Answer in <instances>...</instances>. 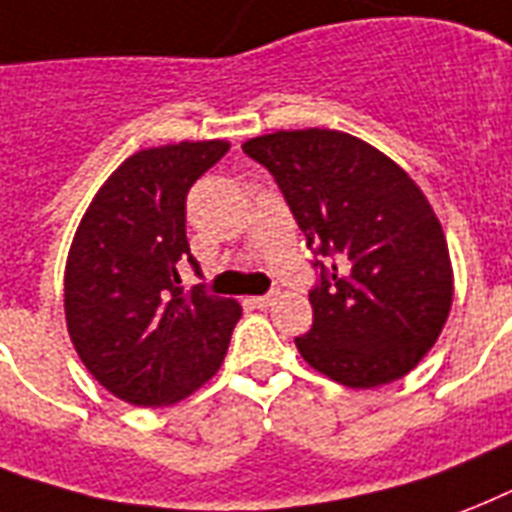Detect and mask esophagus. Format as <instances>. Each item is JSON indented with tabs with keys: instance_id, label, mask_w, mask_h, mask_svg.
Segmentation results:
<instances>
[{
	"instance_id": "1",
	"label": "esophagus",
	"mask_w": 512,
	"mask_h": 512,
	"mask_svg": "<svg viewBox=\"0 0 512 512\" xmlns=\"http://www.w3.org/2000/svg\"><path fill=\"white\" fill-rule=\"evenodd\" d=\"M251 301L256 304V307H259V310H269V307H272V304L277 301V293H267V296H253Z\"/></svg>"
}]
</instances>
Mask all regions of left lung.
<instances>
[{"label":"left lung","instance_id":"8db88e82","mask_svg":"<svg viewBox=\"0 0 512 512\" xmlns=\"http://www.w3.org/2000/svg\"><path fill=\"white\" fill-rule=\"evenodd\" d=\"M243 152L275 176L312 251L336 256L310 291L301 358L352 390L417 368L454 299L446 235L417 181L342 130H275Z\"/></svg>","mask_w":512,"mask_h":512}]
</instances>
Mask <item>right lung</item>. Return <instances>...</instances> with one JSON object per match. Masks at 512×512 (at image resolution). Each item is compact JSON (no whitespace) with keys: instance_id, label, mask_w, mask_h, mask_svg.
Instances as JSON below:
<instances>
[{"instance_id":"1","label":"right lung","mask_w":512,"mask_h":512,"mask_svg":"<svg viewBox=\"0 0 512 512\" xmlns=\"http://www.w3.org/2000/svg\"><path fill=\"white\" fill-rule=\"evenodd\" d=\"M229 141H181L130 154L95 192L63 275L66 328L101 387L133 406H173L224 363L235 299L181 288L186 192Z\"/></svg>"}]
</instances>
